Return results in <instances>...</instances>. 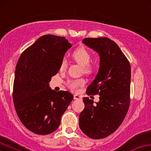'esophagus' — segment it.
Masks as SVG:
<instances>
[{
	"label": "esophagus",
	"mask_w": 151,
	"mask_h": 151,
	"mask_svg": "<svg viewBox=\"0 0 151 151\" xmlns=\"http://www.w3.org/2000/svg\"><path fill=\"white\" fill-rule=\"evenodd\" d=\"M73 98L75 100H82V96H79L78 94H75L73 96Z\"/></svg>",
	"instance_id": "esophagus-1"
}]
</instances>
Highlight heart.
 Instances as JSON below:
<instances>
[{"label":"heart","instance_id":"b5f03b06","mask_svg":"<svg viewBox=\"0 0 151 151\" xmlns=\"http://www.w3.org/2000/svg\"><path fill=\"white\" fill-rule=\"evenodd\" d=\"M72 57L74 61L82 68L83 73L88 74L92 72L94 67L90 63L91 55L86 48H78L73 53ZM67 66H68V61L65 58H63L60 64V70L64 71L67 68ZM84 83L85 82L83 79H77V80H69L67 84L69 88L72 90H76L78 87L82 86Z\"/></svg>","mask_w":151,"mask_h":151}]
</instances>
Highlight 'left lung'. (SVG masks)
I'll return each mask as SVG.
<instances>
[{"mask_svg":"<svg viewBox=\"0 0 151 151\" xmlns=\"http://www.w3.org/2000/svg\"><path fill=\"white\" fill-rule=\"evenodd\" d=\"M82 43L98 53L99 71L87 88V94H99V101L83 98L85 107L79 117L83 133L93 139L107 137L124 121L128 111L131 67L114 41L108 38H87Z\"/></svg>","mask_w":151,"mask_h":151,"instance_id":"1","label":"left lung"}]
</instances>
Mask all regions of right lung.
<instances>
[{
    "label": "right lung",
    "instance_id": "obj_1",
    "mask_svg": "<svg viewBox=\"0 0 151 151\" xmlns=\"http://www.w3.org/2000/svg\"><path fill=\"white\" fill-rule=\"evenodd\" d=\"M71 47L65 37L42 36L22 53L16 65L13 95L16 112L22 124L36 134L56 130L73 99L70 92H56L49 86Z\"/></svg>",
    "mask_w": 151,
    "mask_h": 151
}]
</instances>
